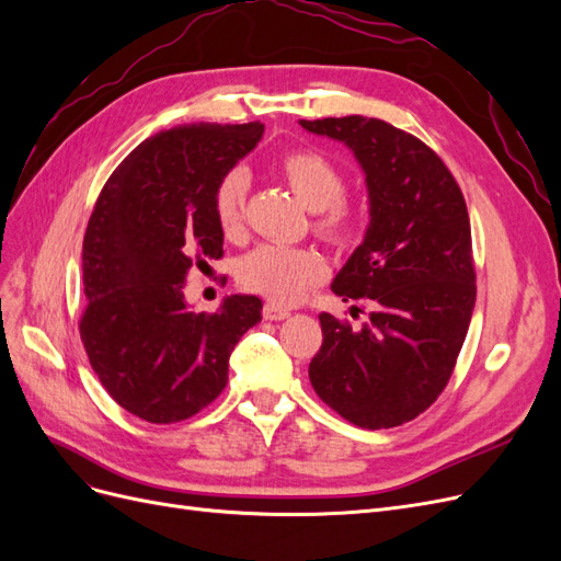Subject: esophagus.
<instances>
[{
  "mask_svg": "<svg viewBox=\"0 0 561 561\" xmlns=\"http://www.w3.org/2000/svg\"><path fill=\"white\" fill-rule=\"evenodd\" d=\"M262 316H264V320H285V318H290V311L278 307V304H264Z\"/></svg>",
  "mask_w": 561,
  "mask_h": 561,
  "instance_id": "34e87169",
  "label": "esophagus"
}]
</instances>
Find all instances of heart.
<instances>
[{"instance_id":"obj_1","label":"heart","mask_w":561,"mask_h":561,"mask_svg":"<svg viewBox=\"0 0 561 561\" xmlns=\"http://www.w3.org/2000/svg\"><path fill=\"white\" fill-rule=\"evenodd\" d=\"M278 175L293 194L313 210V233L336 252H348L365 233V208L346 196V173L330 157L311 147L290 149L278 159ZM248 178L229 171L213 192V215L225 239L245 233ZM239 285L274 304H295L309 287L325 278V260L313 248L260 245L236 268Z\"/></svg>"}]
</instances>
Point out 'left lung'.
I'll list each match as a JSON object with an SVG mask.
<instances>
[{
    "label": "left lung",
    "mask_w": 561,
    "mask_h": 561,
    "mask_svg": "<svg viewBox=\"0 0 561 561\" xmlns=\"http://www.w3.org/2000/svg\"><path fill=\"white\" fill-rule=\"evenodd\" d=\"M299 124L353 149L371 215L332 293L375 311L363 330L318 316L322 344L309 365L311 386L355 426H402L443 393L468 334L478 285L466 198L426 142L381 118Z\"/></svg>",
    "instance_id": "left-lung-1"
}]
</instances>
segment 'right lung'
Returning <instances> with one entry per match:
<instances>
[{
    "mask_svg": "<svg viewBox=\"0 0 561 561\" xmlns=\"http://www.w3.org/2000/svg\"><path fill=\"white\" fill-rule=\"evenodd\" d=\"M262 133L260 122L163 130L118 163L95 201L79 334L112 400L142 421L206 410L229 381L233 346L262 320L252 295L215 313L190 311L182 295L194 264L225 254L213 192Z\"/></svg>",
    "mask_w": 561,
    "mask_h": 561,
    "instance_id": "obj_1",
    "label": "right lung"
}]
</instances>
